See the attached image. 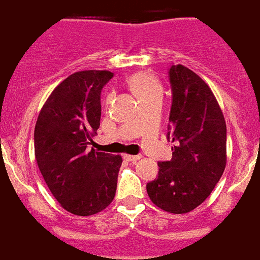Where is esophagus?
Listing matches in <instances>:
<instances>
[{
    "mask_svg": "<svg viewBox=\"0 0 260 260\" xmlns=\"http://www.w3.org/2000/svg\"><path fill=\"white\" fill-rule=\"evenodd\" d=\"M124 158L127 159V161H130V162H137L138 159L142 158V155H130V154H124Z\"/></svg>",
    "mask_w": 260,
    "mask_h": 260,
    "instance_id": "obj_1",
    "label": "esophagus"
}]
</instances>
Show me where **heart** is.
Here are the masks:
<instances>
[{"label":"heart","mask_w":260,"mask_h":260,"mask_svg":"<svg viewBox=\"0 0 260 260\" xmlns=\"http://www.w3.org/2000/svg\"><path fill=\"white\" fill-rule=\"evenodd\" d=\"M127 84L134 92V95L138 98V101L161 94V84L154 75H151L150 72L141 71L133 74L132 76H128Z\"/></svg>","instance_id":"b5f03b06"}]
</instances>
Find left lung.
I'll return each mask as SVG.
<instances>
[{
    "mask_svg": "<svg viewBox=\"0 0 260 260\" xmlns=\"http://www.w3.org/2000/svg\"><path fill=\"white\" fill-rule=\"evenodd\" d=\"M172 109L168 138L173 157L159 162L158 177L147 194L158 208L180 215L197 208L211 194L227 164V126L209 86L181 64L169 70Z\"/></svg>",
    "mask_w": 260,
    "mask_h": 260,
    "instance_id": "left-lung-1",
    "label": "left lung"
}]
</instances>
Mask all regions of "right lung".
<instances>
[{
    "label": "right lung",
    "mask_w": 260,
    "mask_h": 260,
    "mask_svg": "<svg viewBox=\"0 0 260 260\" xmlns=\"http://www.w3.org/2000/svg\"><path fill=\"white\" fill-rule=\"evenodd\" d=\"M110 71H79L45 101L35 126V157L59 204L78 216L107 208L115 197L120 155L88 149L101 124V92Z\"/></svg>",
    "instance_id": "1"
}]
</instances>
